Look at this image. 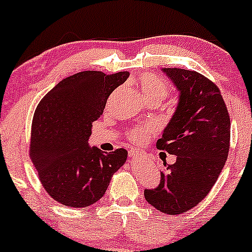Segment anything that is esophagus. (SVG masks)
I'll return each instance as SVG.
<instances>
[{
  "label": "esophagus",
  "mask_w": 252,
  "mask_h": 252,
  "mask_svg": "<svg viewBox=\"0 0 252 252\" xmlns=\"http://www.w3.org/2000/svg\"><path fill=\"white\" fill-rule=\"evenodd\" d=\"M140 158L139 153H136V152L134 151H130L129 152V160H131V161H134V160H137Z\"/></svg>",
  "instance_id": "obj_1"
}]
</instances>
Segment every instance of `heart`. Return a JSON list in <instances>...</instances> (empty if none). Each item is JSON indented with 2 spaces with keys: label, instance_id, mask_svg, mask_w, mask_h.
<instances>
[{
  "label": "heart",
  "instance_id": "heart-1",
  "mask_svg": "<svg viewBox=\"0 0 252 252\" xmlns=\"http://www.w3.org/2000/svg\"><path fill=\"white\" fill-rule=\"evenodd\" d=\"M140 90L142 92L146 100H160L166 98L168 93V87L162 80L152 74H145L139 79ZM151 130H143V129H135L131 131L130 139L134 142H142L148 137Z\"/></svg>",
  "mask_w": 252,
  "mask_h": 252
}]
</instances>
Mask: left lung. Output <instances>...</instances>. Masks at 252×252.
<instances>
[{
  "label": "left lung",
  "instance_id": "8db88e82",
  "mask_svg": "<svg viewBox=\"0 0 252 252\" xmlns=\"http://www.w3.org/2000/svg\"><path fill=\"white\" fill-rule=\"evenodd\" d=\"M162 71L176 87L178 101L157 147L177 159L161 172L157 189L145 190V198L158 211L177 215L197 206L217 182L228 156L231 122L211 80L187 69Z\"/></svg>",
  "mask_w": 252,
  "mask_h": 252
}]
</instances>
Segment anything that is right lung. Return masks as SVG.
Masks as SVG:
<instances>
[{
  "label": "right lung",
  "mask_w": 252,
  "mask_h": 252,
  "mask_svg": "<svg viewBox=\"0 0 252 252\" xmlns=\"http://www.w3.org/2000/svg\"><path fill=\"white\" fill-rule=\"evenodd\" d=\"M128 77V71H80L60 81L38 104L31 159L46 192L57 202L75 208L95 203L126 164V149L105 153L91 147L88 139L109 95Z\"/></svg>",
  "instance_id": "obj_1"
}]
</instances>
